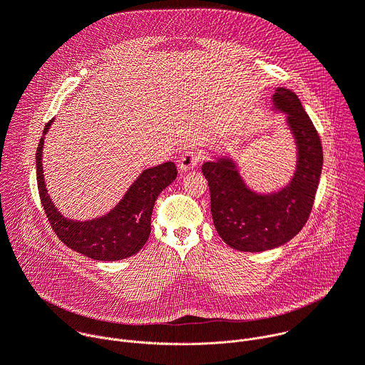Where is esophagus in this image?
<instances>
[{
  "instance_id": "34e87169",
  "label": "esophagus",
  "mask_w": 365,
  "mask_h": 365,
  "mask_svg": "<svg viewBox=\"0 0 365 365\" xmlns=\"http://www.w3.org/2000/svg\"><path fill=\"white\" fill-rule=\"evenodd\" d=\"M199 160H200L199 153L192 151V150H190V151H185V153L180 155L178 166H179V169H180L182 172H189V170H193V169L197 166Z\"/></svg>"
}]
</instances>
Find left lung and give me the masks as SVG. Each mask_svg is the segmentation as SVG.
<instances>
[{"mask_svg":"<svg viewBox=\"0 0 365 365\" xmlns=\"http://www.w3.org/2000/svg\"><path fill=\"white\" fill-rule=\"evenodd\" d=\"M272 111L284 115L296 147L294 170L287 183L270 192L252 189L231 154L202 165L214 225L224 242L238 251L262 252L290 241L309 218L322 173L321 140L297 95L277 88Z\"/></svg>","mask_w":365,"mask_h":365,"instance_id":"1","label":"left lung"}]
</instances>
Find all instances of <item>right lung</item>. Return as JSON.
<instances>
[{
  "label": "right lung",
  "mask_w": 365,
  "mask_h": 365,
  "mask_svg": "<svg viewBox=\"0 0 365 365\" xmlns=\"http://www.w3.org/2000/svg\"><path fill=\"white\" fill-rule=\"evenodd\" d=\"M53 123L51 118L46 124L36 151L37 187L51 228L69 248L99 262H117L137 254L150 237L155 199L178 176L176 165L166 162L143 170L107 214L83 221L68 218L51 200L43 173L44 140Z\"/></svg>",
  "instance_id": "obj_1"
}]
</instances>
